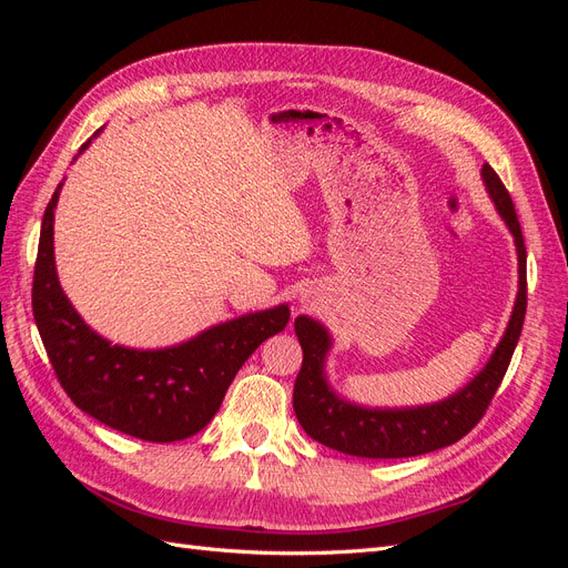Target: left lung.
<instances>
[{"label": "left lung", "mask_w": 568, "mask_h": 568, "mask_svg": "<svg viewBox=\"0 0 568 568\" xmlns=\"http://www.w3.org/2000/svg\"><path fill=\"white\" fill-rule=\"evenodd\" d=\"M480 178L497 205V213L514 234L519 253V294L500 346L490 355L484 372L448 400L405 409H369L341 400L329 388L324 376V357L329 353L332 338L320 322L305 315L296 317L294 329L303 348V365L294 384V409L303 432L326 448L372 459L415 457L457 443L486 415L521 336L526 317V246L517 211L503 180L488 163L480 168Z\"/></svg>", "instance_id": "obj_1"}]
</instances>
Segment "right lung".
<instances>
[{
    "label": "right lung",
    "mask_w": 568,
    "mask_h": 568,
    "mask_svg": "<svg viewBox=\"0 0 568 568\" xmlns=\"http://www.w3.org/2000/svg\"><path fill=\"white\" fill-rule=\"evenodd\" d=\"M59 192L61 184L47 203L32 277V313L59 384L82 412L120 434L151 443H173L199 434L215 417L251 353L284 329L288 305L211 326L173 348L111 346V341L82 322L59 284L54 265Z\"/></svg>",
    "instance_id": "right-lung-1"
}]
</instances>
